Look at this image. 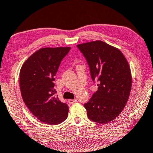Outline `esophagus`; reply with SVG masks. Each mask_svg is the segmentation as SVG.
<instances>
[{"label":"esophagus","instance_id":"34e87169","mask_svg":"<svg viewBox=\"0 0 153 153\" xmlns=\"http://www.w3.org/2000/svg\"><path fill=\"white\" fill-rule=\"evenodd\" d=\"M68 102L69 104H74V102H77V99L75 98V99H74V100H73V99H70V100H68Z\"/></svg>","mask_w":153,"mask_h":153}]
</instances>
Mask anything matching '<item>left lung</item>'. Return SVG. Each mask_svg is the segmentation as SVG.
Here are the masks:
<instances>
[{
	"mask_svg": "<svg viewBox=\"0 0 153 153\" xmlns=\"http://www.w3.org/2000/svg\"><path fill=\"white\" fill-rule=\"evenodd\" d=\"M87 60L98 90L84 105L88 118L98 123L116 119L126 106L132 87L130 68L119 49L95 41L77 45Z\"/></svg>",
	"mask_w": 153,
	"mask_h": 153,
	"instance_id": "left-lung-1",
	"label": "left lung"
}]
</instances>
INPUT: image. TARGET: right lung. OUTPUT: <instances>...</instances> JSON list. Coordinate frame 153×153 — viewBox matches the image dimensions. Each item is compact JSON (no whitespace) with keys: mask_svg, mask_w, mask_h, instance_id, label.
<instances>
[{"mask_svg":"<svg viewBox=\"0 0 153 153\" xmlns=\"http://www.w3.org/2000/svg\"><path fill=\"white\" fill-rule=\"evenodd\" d=\"M70 47L43 48L23 64L19 75L21 96L29 110L43 123H61L68 117L67 104L62 102L54 89L55 76Z\"/></svg>","mask_w":153,"mask_h":153,"instance_id":"obj_1","label":"right lung"}]
</instances>
